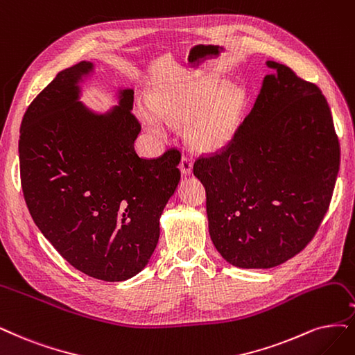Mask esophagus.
<instances>
[{"label":"esophagus","instance_id":"obj_1","mask_svg":"<svg viewBox=\"0 0 355 355\" xmlns=\"http://www.w3.org/2000/svg\"><path fill=\"white\" fill-rule=\"evenodd\" d=\"M180 169H181L182 175H190V174H191V171H193V161H191V157H190V156L184 155V156L181 157Z\"/></svg>","mask_w":355,"mask_h":355}]
</instances>
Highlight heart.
I'll return each instance as SVG.
<instances>
[{"instance_id": "1", "label": "heart", "mask_w": 355, "mask_h": 355, "mask_svg": "<svg viewBox=\"0 0 355 355\" xmlns=\"http://www.w3.org/2000/svg\"><path fill=\"white\" fill-rule=\"evenodd\" d=\"M247 108L245 92L224 85L212 76L189 77L157 85L148 105H140L141 121L156 135H165L166 124H186L189 146L200 153L225 149L237 136Z\"/></svg>"}]
</instances>
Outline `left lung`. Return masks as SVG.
<instances>
[{"instance_id": "8db88e82", "label": "left lung", "mask_w": 355, "mask_h": 355, "mask_svg": "<svg viewBox=\"0 0 355 355\" xmlns=\"http://www.w3.org/2000/svg\"><path fill=\"white\" fill-rule=\"evenodd\" d=\"M253 108L225 150L199 157L209 234L230 265L275 268L311 241L329 207L339 141L320 89L266 61Z\"/></svg>"}]
</instances>
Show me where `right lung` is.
I'll use <instances>...</instances> for the list:
<instances>
[{
    "label": "right lung",
    "instance_id": "1",
    "mask_svg": "<svg viewBox=\"0 0 355 355\" xmlns=\"http://www.w3.org/2000/svg\"><path fill=\"white\" fill-rule=\"evenodd\" d=\"M92 73L90 61L60 71L24 112L21 189L35 224L71 266L120 282L155 252L159 218L180 182L181 155L139 157L133 89H121L116 107L98 114L78 102Z\"/></svg>",
    "mask_w": 355,
    "mask_h": 355
}]
</instances>
